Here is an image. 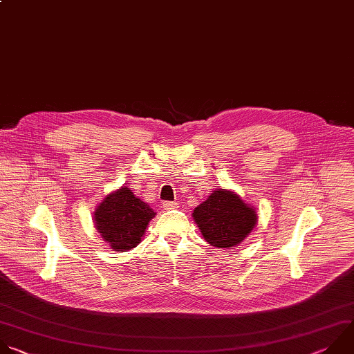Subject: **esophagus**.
<instances>
[{
    "mask_svg": "<svg viewBox=\"0 0 354 354\" xmlns=\"http://www.w3.org/2000/svg\"><path fill=\"white\" fill-rule=\"evenodd\" d=\"M163 207H165L166 210L176 209V207H177V203H176V202H171V201H165V202H163Z\"/></svg>",
    "mask_w": 354,
    "mask_h": 354,
    "instance_id": "esophagus-1",
    "label": "esophagus"
}]
</instances>
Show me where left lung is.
I'll list each match as a JSON object with an SVG mask.
<instances>
[{"mask_svg":"<svg viewBox=\"0 0 354 354\" xmlns=\"http://www.w3.org/2000/svg\"><path fill=\"white\" fill-rule=\"evenodd\" d=\"M192 218L203 239L214 247L232 248L255 227L257 212L236 192L215 189L194 209Z\"/></svg>","mask_w":354,"mask_h":354,"instance_id":"8db88e82","label":"left lung"}]
</instances>
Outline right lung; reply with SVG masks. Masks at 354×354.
Returning a JSON list of instances; mask_svg holds the SVG:
<instances>
[{
    "mask_svg": "<svg viewBox=\"0 0 354 354\" xmlns=\"http://www.w3.org/2000/svg\"><path fill=\"white\" fill-rule=\"evenodd\" d=\"M155 215L148 203L136 198L128 187H121L100 202L93 221L102 239L114 251H128L142 241Z\"/></svg>",
    "mask_w": 354,
    "mask_h": 354,
    "instance_id": "right-lung-1",
    "label": "right lung"
}]
</instances>
